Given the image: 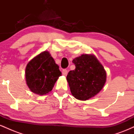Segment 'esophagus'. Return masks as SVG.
Here are the masks:
<instances>
[{
  "mask_svg": "<svg viewBox=\"0 0 134 134\" xmlns=\"http://www.w3.org/2000/svg\"><path fill=\"white\" fill-rule=\"evenodd\" d=\"M62 74L64 76H66L67 74V69H63L62 70Z\"/></svg>",
  "mask_w": 134,
  "mask_h": 134,
  "instance_id": "1",
  "label": "esophagus"
}]
</instances>
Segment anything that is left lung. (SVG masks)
I'll use <instances>...</instances> for the list:
<instances>
[{
  "instance_id": "obj_1",
  "label": "left lung",
  "mask_w": 134,
  "mask_h": 134,
  "mask_svg": "<svg viewBox=\"0 0 134 134\" xmlns=\"http://www.w3.org/2000/svg\"><path fill=\"white\" fill-rule=\"evenodd\" d=\"M76 69L67 76L70 91L76 99L87 100L103 87L107 74L103 67L93 55H82L73 60Z\"/></svg>"
}]
</instances>
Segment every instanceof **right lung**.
<instances>
[{
    "mask_svg": "<svg viewBox=\"0 0 134 134\" xmlns=\"http://www.w3.org/2000/svg\"><path fill=\"white\" fill-rule=\"evenodd\" d=\"M62 75L59 67L49 52L44 51L33 58L26 68L27 86L33 93L43 95L51 91Z\"/></svg>",
    "mask_w": 134,
    "mask_h": 134,
    "instance_id": "right-lung-1",
    "label": "right lung"
}]
</instances>
